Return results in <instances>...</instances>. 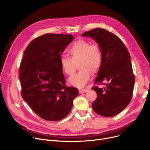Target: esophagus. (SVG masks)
<instances>
[{
  "label": "esophagus",
  "mask_w": 150,
  "mask_h": 150,
  "mask_svg": "<svg viewBox=\"0 0 150 150\" xmlns=\"http://www.w3.org/2000/svg\"><path fill=\"white\" fill-rule=\"evenodd\" d=\"M87 91L88 90L86 89H80L79 90V93H85V92H87Z\"/></svg>",
  "instance_id": "34e87169"
}]
</instances>
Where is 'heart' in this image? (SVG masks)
I'll list each match as a JSON object with an SVG mask.
<instances>
[{"instance_id":"b5f03b06","label":"heart","mask_w":150,"mask_h":150,"mask_svg":"<svg viewBox=\"0 0 150 150\" xmlns=\"http://www.w3.org/2000/svg\"><path fill=\"white\" fill-rule=\"evenodd\" d=\"M68 52L70 58L62 56L60 58V65L63 72L72 76L75 72L76 64L80 71L70 77L69 82L78 88H83L89 81L91 74L97 73L103 61V53L100 47L90 42L79 39L70 47Z\"/></svg>"}]
</instances>
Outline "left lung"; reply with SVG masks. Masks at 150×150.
I'll list each match as a JSON object with an SVG mask.
<instances>
[{"label":"left lung","instance_id":"1","mask_svg":"<svg viewBox=\"0 0 150 150\" xmlns=\"http://www.w3.org/2000/svg\"><path fill=\"white\" fill-rule=\"evenodd\" d=\"M81 36H89L98 43L103 53V61L95 83L104 88H92L97 94L92 107L103 117H113L127 107L131 100L135 76L131 57L121 39L103 28H94ZM105 81L107 83H103Z\"/></svg>","mask_w":150,"mask_h":150}]
</instances>
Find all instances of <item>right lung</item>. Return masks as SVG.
I'll list each match as a JSON object with an SVG mask.
<instances>
[{
    "mask_svg": "<svg viewBox=\"0 0 150 150\" xmlns=\"http://www.w3.org/2000/svg\"><path fill=\"white\" fill-rule=\"evenodd\" d=\"M72 35L47 33L34 39L21 60V95L31 109L48 121L62 119L70 112L77 88L66 86L60 58L73 41Z\"/></svg>",
    "mask_w": 150,
    "mask_h": 150,
    "instance_id": "right-lung-1",
    "label": "right lung"
}]
</instances>
